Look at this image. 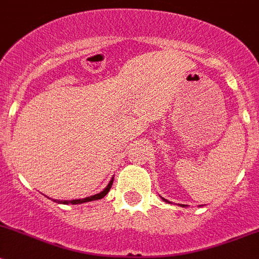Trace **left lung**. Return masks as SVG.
I'll return each instance as SVG.
<instances>
[{"instance_id":"left-lung-1","label":"left lung","mask_w":259,"mask_h":259,"mask_svg":"<svg viewBox=\"0 0 259 259\" xmlns=\"http://www.w3.org/2000/svg\"><path fill=\"white\" fill-rule=\"evenodd\" d=\"M162 200H163V201H165V202H168V204H170V202H169V201H168V200H165V199H164V197H162ZM180 206H182V207H185V205H182V204H180Z\"/></svg>"}]
</instances>
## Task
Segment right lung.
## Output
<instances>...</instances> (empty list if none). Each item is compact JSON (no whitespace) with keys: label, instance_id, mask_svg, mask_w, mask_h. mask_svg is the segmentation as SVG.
Returning a JSON list of instances; mask_svg holds the SVG:
<instances>
[{"label":"right lung","instance_id":"add662e5","mask_svg":"<svg viewBox=\"0 0 259 259\" xmlns=\"http://www.w3.org/2000/svg\"><path fill=\"white\" fill-rule=\"evenodd\" d=\"M112 182H114V177L111 178V181L109 182V185L106 186V187L104 188V190L101 191V192L96 193V195H92V196H89V197H84V199H77V200H64V201H60V200H53V201L58 202V204H64V205H78V204H83V202H90V201H95V200H101L102 197H105L107 195V192L110 191V188H111L112 186Z\"/></svg>","mask_w":259,"mask_h":259}]
</instances>
